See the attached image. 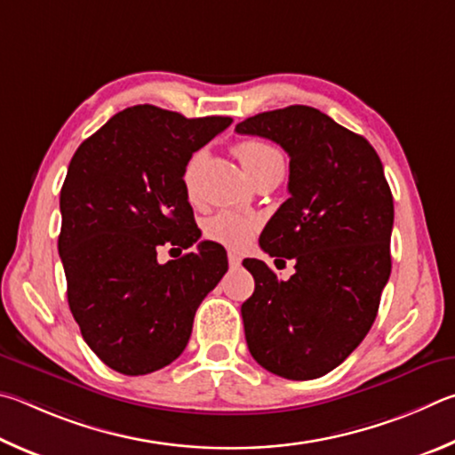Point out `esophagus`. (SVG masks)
<instances>
[{"mask_svg":"<svg viewBox=\"0 0 455 455\" xmlns=\"http://www.w3.org/2000/svg\"><path fill=\"white\" fill-rule=\"evenodd\" d=\"M228 261H229V267H240L242 266V258L234 251L228 253Z\"/></svg>","mask_w":455,"mask_h":455,"instance_id":"esophagus-1","label":"esophagus"}]
</instances>
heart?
<instances>
[{"instance_id": "heart-1", "label": "heart", "mask_w": 455, "mask_h": 455, "mask_svg": "<svg viewBox=\"0 0 455 455\" xmlns=\"http://www.w3.org/2000/svg\"><path fill=\"white\" fill-rule=\"evenodd\" d=\"M234 151L237 159H240V164L243 165V170L248 172L250 178H256L258 173L266 172L274 165H283V157L280 151H277L272 143H267L264 140H258V138L242 140L240 143H235ZM197 159H199V154L191 157L186 165V170H183V188H186V194L191 202L196 199L194 181H196ZM256 229H258L256 218H251V215H245V213H237V212H228V210L218 212L204 223V234L207 240L221 243L232 250L245 248V245L251 242Z\"/></svg>"}]
</instances>
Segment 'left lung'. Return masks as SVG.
Returning <instances> with one entry per match:
<instances>
[{"mask_svg": "<svg viewBox=\"0 0 455 455\" xmlns=\"http://www.w3.org/2000/svg\"><path fill=\"white\" fill-rule=\"evenodd\" d=\"M237 133L272 140L290 156V197L259 235L272 258L296 259L288 282L261 259L242 317L250 354L285 379H315L362 344L392 272L394 197L370 141L309 106L264 111ZM285 264V261H283Z\"/></svg>", "mask_w": 455, "mask_h": 455, "instance_id": "1", "label": "left lung"}]
</instances>
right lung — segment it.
I'll list each match as a JSON object with an SVG mask.
<instances>
[{
    "label": "right lung",
    "mask_w": 455,
    "mask_h": 455,
    "mask_svg": "<svg viewBox=\"0 0 455 455\" xmlns=\"http://www.w3.org/2000/svg\"><path fill=\"white\" fill-rule=\"evenodd\" d=\"M232 117L188 119L133 106L119 111L71 157L60 194V258L68 301L85 344L111 370L146 376L178 360L196 309L228 272L226 250L159 264L162 245L191 248L202 232L183 170Z\"/></svg>",
    "instance_id": "right-lung-1"
}]
</instances>
